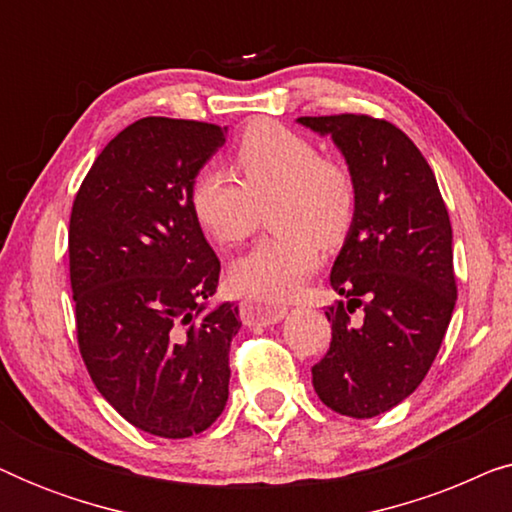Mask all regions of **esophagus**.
Returning <instances> with one entry per match:
<instances>
[{
    "instance_id": "1",
    "label": "esophagus",
    "mask_w": 512,
    "mask_h": 512,
    "mask_svg": "<svg viewBox=\"0 0 512 512\" xmlns=\"http://www.w3.org/2000/svg\"><path fill=\"white\" fill-rule=\"evenodd\" d=\"M286 314V307L282 305H268L263 300L244 298L240 303V317L247 326H272L282 321Z\"/></svg>"
}]
</instances>
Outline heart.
<instances>
[{
	"label": "heart",
	"mask_w": 512,
	"mask_h": 512,
	"mask_svg": "<svg viewBox=\"0 0 512 512\" xmlns=\"http://www.w3.org/2000/svg\"><path fill=\"white\" fill-rule=\"evenodd\" d=\"M240 177L202 167L191 184V209L209 240L233 247L254 233L261 209L277 230L237 258L230 282L249 298L279 303L296 296L319 265L321 247H335L352 223L356 188L349 170L321 156L300 132L258 121L235 149Z\"/></svg>",
	"instance_id": "1"
}]
</instances>
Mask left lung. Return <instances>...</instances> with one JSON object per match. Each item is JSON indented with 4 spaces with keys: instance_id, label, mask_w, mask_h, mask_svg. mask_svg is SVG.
Here are the masks:
<instances>
[{
    "instance_id": "8db88e82",
    "label": "left lung",
    "mask_w": 512,
    "mask_h": 512,
    "mask_svg": "<svg viewBox=\"0 0 512 512\" xmlns=\"http://www.w3.org/2000/svg\"><path fill=\"white\" fill-rule=\"evenodd\" d=\"M298 123L333 139L356 188L352 226L331 270L333 291L347 303L326 310L331 349L312 368V384L340 415L377 417L422 384L450 326V216L429 163L396 125L363 114ZM356 306L364 321L354 327Z\"/></svg>"
}]
</instances>
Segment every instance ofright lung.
Returning <instances> with one entry per match:
<instances>
[{"mask_svg": "<svg viewBox=\"0 0 512 512\" xmlns=\"http://www.w3.org/2000/svg\"><path fill=\"white\" fill-rule=\"evenodd\" d=\"M228 128L139 118L104 146L74 198L69 279L95 387L132 426L188 438L228 401L233 303L209 305L221 261L191 209V184Z\"/></svg>", "mask_w": 512, "mask_h": 512, "instance_id": "1", "label": "right lung"}]
</instances>
